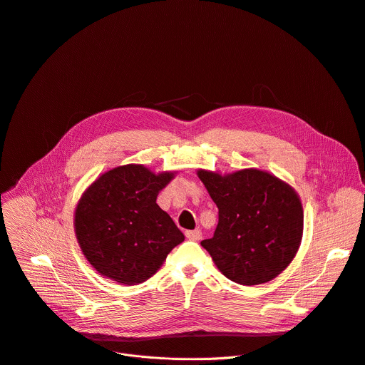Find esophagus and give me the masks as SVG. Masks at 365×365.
<instances>
[{"instance_id":"34e87169","label":"esophagus","mask_w":365,"mask_h":365,"mask_svg":"<svg viewBox=\"0 0 365 365\" xmlns=\"http://www.w3.org/2000/svg\"><path fill=\"white\" fill-rule=\"evenodd\" d=\"M186 237L189 240H193V242H197L201 237H202V231L200 228H195V230H190V231H186Z\"/></svg>"}]
</instances>
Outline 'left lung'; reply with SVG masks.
I'll use <instances>...</instances> for the list:
<instances>
[{
  "label": "left lung",
  "instance_id": "8db88e82",
  "mask_svg": "<svg viewBox=\"0 0 365 365\" xmlns=\"http://www.w3.org/2000/svg\"><path fill=\"white\" fill-rule=\"evenodd\" d=\"M218 208V225L202 247L228 279L257 285L277 278L303 237V207L297 192L277 176L245 169L221 176L197 170Z\"/></svg>",
  "mask_w": 365,
  "mask_h": 365
}]
</instances>
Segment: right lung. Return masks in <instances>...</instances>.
<instances>
[{"label":"right lung","mask_w":365,"mask_h":365,"mask_svg":"<svg viewBox=\"0 0 365 365\" xmlns=\"http://www.w3.org/2000/svg\"><path fill=\"white\" fill-rule=\"evenodd\" d=\"M173 178V172L155 175L143 164H126L86 189L76 208L74 230L83 255L98 274L125 285L141 284L185 240L155 202Z\"/></svg>","instance_id":"add662e5"}]
</instances>
